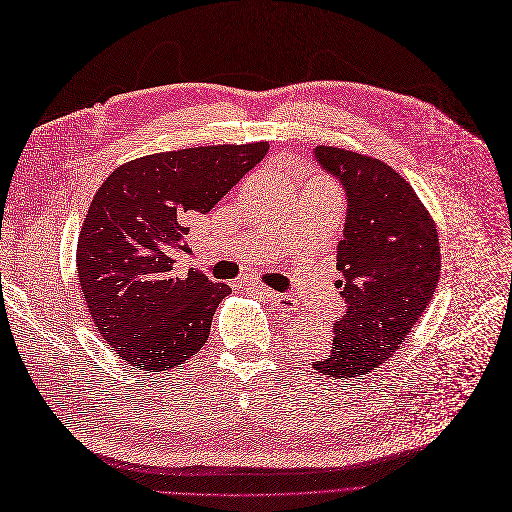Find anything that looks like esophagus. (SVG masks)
I'll return each mask as SVG.
<instances>
[{"label":"esophagus","mask_w":512,"mask_h":512,"mask_svg":"<svg viewBox=\"0 0 512 512\" xmlns=\"http://www.w3.org/2000/svg\"><path fill=\"white\" fill-rule=\"evenodd\" d=\"M257 291H261V295L268 299L272 305H278L280 309H297V301L291 297V295H284V293H274V291H268V288H257Z\"/></svg>","instance_id":"34e87169"}]
</instances>
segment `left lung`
Masks as SVG:
<instances>
[{"label":"left lung","mask_w":512,"mask_h":512,"mask_svg":"<svg viewBox=\"0 0 512 512\" xmlns=\"http://www.w3.org/2000/svg\"><path fill=\"white\" fill-rule=\"evenodd\" d=\"M314 157L343 186L347 215L337 247L345 314L314 370L353 379L385 364L431 303L441 253L435 221L414 188L387 163L335 146Z\"/></svg>","instance_id":"obj_1"}]
</instances>
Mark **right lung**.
<instances>
[{
    "instance_id": "obj_1",
    "label": "right lung",
    "mask_w": 512,
    "mask_h": 512,
    "mask_svg": "<svg viewBox=\"0 0 512 512\" xmlns=\"http://www.w3.org/2000/svg\"><path fill=\"white\" fill-rule=\"evenodd\" d=\"M268 148L148 154L98 188L79 234L77 276L102 339L131 366L163 372L207 343L215 309L232 288L198 270L177 276L175 253L186 249L188 221L209 213Z\"/></svg>"
}]
</instances>
